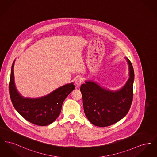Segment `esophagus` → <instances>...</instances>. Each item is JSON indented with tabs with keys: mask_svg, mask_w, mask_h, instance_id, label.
<instances>
[{
	"mask_svg": "<svg viewBox=\"0 0 157 157\" xmlns=\"http://www.w3.org/2000/svg\"><path fill=\"white\" fill-rule=\"evenodd\" d=\"M82 81H83L82 79L81 78H80V77H78V78H77L76 79V80H75V84L77 86V87H79V86H81V85L82 84Z\"/></svg>",
	"mask_w": 157,
	"mask_h": 157,
	"instance_id": "esophagus-1",
	"label": "esophagus"
}]
</instances>
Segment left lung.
<instances>
[{"instance_id": "1", "label": "left lung", "mask_w": 157, "mask_h": 157, "mask_svg": "<svg viewBox=\"0 0 157 157\" xmlns=\"http://www.w3.org/2000/svg\"><path fill=\"white\" fill-rule=\"evenodd\" d=\"M128 65L129 78L118 90H109L92 80L81 86L84 112L95 126L105 127L122 120L129 111L133 98L134 71L131 62Z\"/></svg>"}]
</instances>
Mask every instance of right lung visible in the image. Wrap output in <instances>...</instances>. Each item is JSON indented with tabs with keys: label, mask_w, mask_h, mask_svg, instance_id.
Masks as SVG:
<instances>
[{
	"label": "right lung",
	"mask_w": 157,
	"mask_h": 157,
	"mask_svg": "<svg viewBox=\"0 0 157 157\" xmlns=\"http://www.w3.org/2000/svg\"><path fill=\"white\" fill-rule=\"evenodd\" d=\"M15 61L11 68L9 94L15 109L25 120L35 125H50L59 115L65 98L75 89L74 83L62 86L45 96L25 97L16 87L14 80Z\"/></svg>",
	"instance_id": "1"
}]
</instances>
